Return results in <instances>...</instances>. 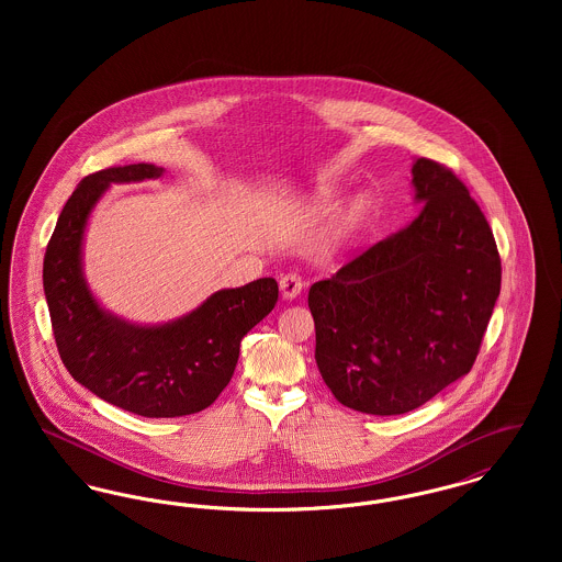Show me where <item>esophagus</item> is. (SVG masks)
Masks as SVG:
<instances>
[{
  "mask_svg": "<svg viewBox=\"0 0 562 562\" xmlns=\"http://www.w3.org/2000/svg\"><path fill=\"white\" fill-rule=\"evenodd\" d=\"M280 291L286 301H291L303 291V280L296 273H286L284 278H280Z\"/></svg>",
  "mask_w": 562,
  "mask_h": 562,
  "instance_id": "34e87169",
  "label": "esophagus"
}]
</instances>
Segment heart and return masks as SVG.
Returning a JSON list of instances; mask_svg holds the SVG:
<instances>
[{
  "label": "heart",
  "instance_id": "heart-1",
  "mask_svg": "<svg viewBox=\"0 0 562 562\" xmlns=\"http://www.w3.org/2000/svg\"><path fill=\"white\" fill-rule=\"evenodd\" d=\"M337 198H333L330 193H316L314 198H310V202L305 204V214L307 216H324V214L333 213L337 209ZM371 211V200L360 193L349 202L348 209L344 214L335 221V225L330 227L326 244H324V252L326 255H335L341 248L348 246L351 236L360 229V225L364 223L367 214Z\"/></svg>",
  "mask_w": 562,
  "mask_h": 562
}]
</instances>
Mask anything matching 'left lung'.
<instances>
[{
    "label": "left lung",
    "instance_id": "8db88e82",
    "mask_svg": "<svg viewBox=\"0 0 562 562\" xmlns=\"http://www.w3.org/2000/svg\"><path fill=\"white\" fill-rule=\"evenodd\" d=\"M411 175L419 214L307 296L322 379L367 415L419 408L470 373L502 289L497 244L470 191L426 158Z\"/></svg>",
    "mask_w": 562,
    "mask_h": 562
}]
</instances>
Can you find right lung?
<instances>
[{
  "label": "right lung",
  "instance_id": "obj_1",
  "mask_svg": "<svg viewBox=\"0 0 562 562\" xmlns=\"http://www.w3.org/2000/svg\"><path fill=\"white\" fill-rule=\"evenodd\" d=\"M161 175V166L143 161L81 179L44 257V294L67 371L99 398L154 419L211 406L236 371L244 335L278 301V282L259 278L216 291L189 314L161 324L124 321L101 305L83 273L90 214L111 186Z\"/></svg>",
  "mask_w": 562,
  "mask_h": 562
}]
</instances>
